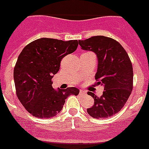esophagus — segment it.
Here are the masks:
<instances>
[{"label":"esophagus","instance_id":"obj_1","mask_svg":"<svg viewBox=\"0 0 149 149\" xmlns=\"http://www.w3.org/2000/svg\"><path fill=\"white\" fill-rule=\"evenodd\" d=\"M79 95H87V92L85 91H84V90H79Z\"/></svg>","mask_w":149,"mask_h":149}]
</instances>
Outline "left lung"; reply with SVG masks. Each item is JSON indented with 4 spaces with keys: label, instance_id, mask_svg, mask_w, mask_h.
Instances as JSON below:
<instances>
[{
    "label": "left lung",
    "instance_id": "8db88e82",
    "mask_svg": "<svg viewBox=\"0 0 149 149\" xmlns=\"http://www.w3.org/2000/svg\"><path fill=\"white\" fill-rule=\"evenodd\" d=\"M83 50L91 51L97 55V84L104 86L101 97L88 91L95 100L87 113L96 119L108 118L122 109L133 89V66L127 53L116 40L95 36L79 40Z\"/></svg>",
    "mask_w": 149,
    "mask_h": 149
}]
</instances>
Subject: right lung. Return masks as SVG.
Masks as SVG:
<instances>
[{"instance_id": "1", "label": "right lung", "mask_w": 149, "mask_h": 149, "mask_svg": "<svg viewBox=\"0 0 149 149\" xmlns=\"http://www.w3.org/2000/svg\"><path fill=\"white\" fill-rule=\"evenodd\" d=\"M77 46V40L40 38L22 49L14 69L15 85L18 98L31 115L42 119L54 117L67 97L78 95L77 87L55 90L52 85L62 59L74 52Z\"/></svg>"}]
</instances>
